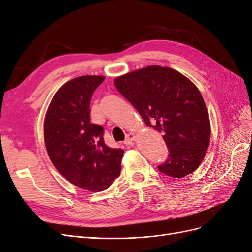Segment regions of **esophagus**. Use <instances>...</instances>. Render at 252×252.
I'll return each mask as SVG.
<instances>
[{"instance_id":"obj_1","label":"esophagus","mask_w":252,"mask_h":252,"mask_svg":"<svg viewBox=\"0 0 252 252\" xmlns=\"http://www.w3.org/2000/svg\"><path fill=\"white\" fill-rule=\"evenodd\" d=\"M134 139H135V133L129 132V133L126 135V139H125V141H124V144H126V145H131L132 142L134 141Z\"/></svg>"}]
</instances>
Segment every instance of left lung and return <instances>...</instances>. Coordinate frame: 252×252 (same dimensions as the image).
Returning a JSON list of instances; mask_svg holds the SVG:
<instances>
[{
  "label": "left lung",
  "instance_id": "1",
  "mask_svg": "<svg viewBox=\"0 0 252 252\" xmlns=\"http://www.w3.org/2000/svg\"><path fill=\"white\" fill-rule=\"evenodd\" d=\"M114 85L145 124L163 133L169 155L159 172L177 179L196 170L208 148L210 123L194 84L172 68L151 65L118 77Z\"/></svg>",
  "mask_w": 252,
  "mask_h": 252
}]
</instances>
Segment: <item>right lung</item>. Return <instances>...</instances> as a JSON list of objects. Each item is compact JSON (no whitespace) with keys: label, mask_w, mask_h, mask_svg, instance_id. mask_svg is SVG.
<instances>
[{"label":"right lung","mask_w":252,"mask_h":252,"mask_svg":"<svg viewBox=\"0 0 252 252\" xmlns=\"http://www.w3.org/2000/svg\"><path fill=\"white\" fill-rule=\"evenodd\" d=\"M105 80L83 75L61 87L44 122V139L52 164L71 184L89 191L107 189L121 171L123 149L108 147L104 128L90 123V100Z\"/></svg>","instance_id":"1"}]
</instances>
